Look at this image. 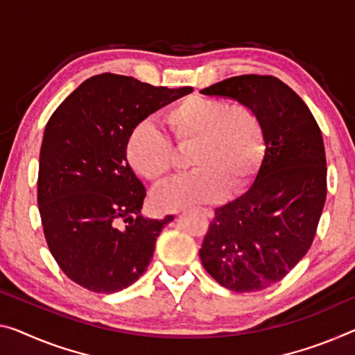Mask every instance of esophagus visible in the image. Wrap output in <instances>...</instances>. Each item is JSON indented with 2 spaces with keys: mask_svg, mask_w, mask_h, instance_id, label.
Returning <instances> with one entry per match:
<instances>
[{
  "mask_svg": "<svg viewBox=\"0 0 355 355\" xmlns=\"http://www.w3.org/2000/svg\"><path fill=\"white\" fill-rule=\"evenodd\" d=\"M201 212H203L206 217H209V219L212 217V209L211 208H203V209H201Z\"/></svg>",
  "mask_w": 355,
  "mask_h": 355,
  "instance_id": "34e87169",
  "label": "esophagus"
}]
</instances>
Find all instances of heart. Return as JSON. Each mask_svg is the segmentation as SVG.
<instances>
[{
	"label": "heart",
	"mask_w": 355,
	"mask_h": 355,
	"mask_svg": "<svg viewBox=\"0 0 355 355\" xmlns=\"http://www.w3.org/2000/svg\"><path fill=\"white\" fill-rule=\"evenodd\" d=\"M163 123L178 144H193L195 170L173 179L155 193L162 211H179L220 200L252 181L263 159V123L252 106L220 98L193 95L163 112ZM130 166L152 184H162L171 170V144L154 125L141 122L125 144Z\"/></svg>",
	"instance_id": "1"
}]
</instances>
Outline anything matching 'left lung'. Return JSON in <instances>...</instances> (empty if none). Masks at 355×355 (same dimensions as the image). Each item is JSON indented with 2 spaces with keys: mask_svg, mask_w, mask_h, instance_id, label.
<instances>
[{
  "mask_svg": "<svg viewBox=\"0 0 355 355\" xmlns=\"http://www.w3.org/2000/svg\"><path fill=\"white\" fill-rule=\"evenodd\" d=\"M201 94L252 106L265 132L257 176L246 193L216 208L201 263L233 292L263 291L313 244L327 196L322 133L302 98L272 76L228 78Z\"/></svg>",
  "mask_w": 355,
  "mask_h": 355,
  "instance_id": "left-lung-1",
  "label": "left lung"
}]
</instances>
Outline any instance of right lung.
I'll list each match as a JSON object with an SVG mask.
<instances>
[{
	"instance_id": "add662e5",
	"label": "right lung",
	"mask_w": 355,
	"mask_h": 355,
	"mask_svg": "<svg viewBox=\"0 0 355 355\" xmlns=\"http://www.w3.org/2000/svg\"><path fill=\"white\" fill-rule=\"evenodd\" d=\"M192 90L105 73L80 84L49 119L37 205L47 246L76 284L112 293L147 270L157 236L174 217L143 216L146 187L125 144L136 125Z\"/></svg>"
}]
</instances>
